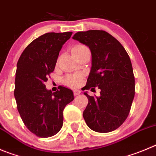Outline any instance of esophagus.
I'll return each mask as SVG.
<instances>
[{
    "mask_svg": "<svg viewBox=\"0 0 156 156\" xmlns=\"http://www.w3.org/2000/svg\"><path fill=\"white\" fill-rule=\"evenodd\" d=\"M80 93H81V91H80L79 90H75V91H74V95L77 96L78 95V94H80Z\"/></svg>",
    "mask_w": 156,
    "mask_h": 156,
    "instance_id": "1",
    "label": "esophagus"
}]
</instances>
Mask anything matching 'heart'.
Listing matches in <instances>:
<instances>
[{"mask_svg":"<svg viewBox=\"0 0 156 156\" xmlns=\"http://www.w3.org/2000/svg\"><path fill=\"white\" fill-rule=\"evenodd\" d=\"M84 49H88V48L85 45L82 44H77L75 47H73L71 51H78L84 50ZM81 77L79 75H68L64 78V83L67 86L71 87V88H76L79 85L80 81H81Z\"/></svg>","mask_w":156,"mask_h":156,"instance_id":"b5f03b06","label":"heart"}]
</instances>
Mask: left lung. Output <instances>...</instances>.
I'll list each match as a JSON object with an SVG mask.
<instances>
[{
	"label": "left lung",
	"mask_w": 156,
	"mask_h": 156,
	"mask_svg": "<svg viewBox=\"0 0 156 156\" xmlns=\"http://www.w3.org/2000/svg\"><path fill=\"white\" fill-rule=\"evenodd\" d=\"M72 38L91 50V68L85 89L101 90L99 97L84 92L88 99L84 119L94 132L115 130L127 119L135 96L130 58L120 42L105 30L79 31Z\"/></svg>",
	"instance_id": "1"
}]
</instances>
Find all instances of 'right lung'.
Returning <instances> with one entry per match:
<instances>
[{
	"label": "right lung",
	"instance_id": "obj_1",
	"mask_svg": "<svg viewBox=\"0 0 156 156\" xmlns=\"http://www.w3.org/2000/svg\"><path fill=\"white\" fill-rule=\"evenodd\" d=\"M72 32H50L27 45L17 64L14 98L21 119L29 131L40 138L56 135L63 126V110L74 100L73 91L59 86L47 90L48 81L64 44Z\"/></svg>",
	"mask_w": 156,
	"mask_h": 156
}]
</instances>
